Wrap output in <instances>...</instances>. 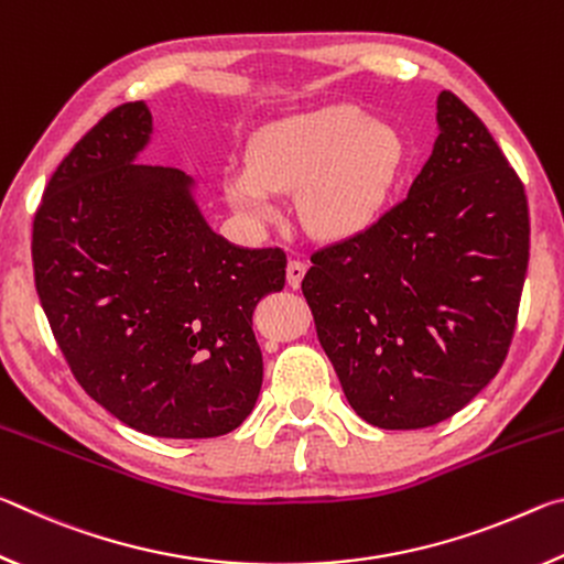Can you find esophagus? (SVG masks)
I'll list each match as a JSON object with an SVG mask.
<instances>
[{
    "label": "esophagus",
    "instance_id": "obj_1",
    "mask_svg": "<svg viewBox=\"0 0 564 564\" xmlns=\"http://www.w3.org/2000/svg\"><path fill=\"white\" fill-rule=\"evenodd\" d=\"M305 271H308V265L303 261H289V265H285V281H289L291 289H299Z\"/></svg>",
    "mask_w": 564,
    "mask_h": 564
}]
</instances>
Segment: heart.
Segmentation results:
<instances>
[{
  "mask_svg": "<svg viewBox=\"0 0 564 564\" xmlns=\"http://www.w3.org/2000/svg\"><path fill=\"white\" fill-rule=\"evenodd\" d=\"M408 164L403 133L352 104L295 113L256 131L246 169L224 181L236 212L269 221L273 194L297 191L295 214L308 234L346 241L368 231L393 198Z\"/></svg>",
  "mask_w": 564,
  "mask_h": 564,
  "instance_id": "heart-1",
  "label": "heart"
}]
</instances>
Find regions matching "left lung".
Listing matches in <instances>:
<instances>
[{
	"mask_svg": "<svg viewBox=\"0 0 564 564\" xmlns=\"http://www.w3.org/2000/svg\"><path fill=\"white\" fill-rule=\"evenodd\" d=\"M405 202L321 248L301 283L350 408L383 431L463 410L508 356L530 259L522 181L451 91Z\"/></svg>",
	"mask_w": 564,
	"mask_h": 564,
	"instance_id": "8db88e82",
	"label": "left lung"
}]
</instances>
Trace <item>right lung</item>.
<instances>
[{"instance_id": "obj_1", "label": "right lung", "mask_w": 564, "mask_h": 564, "mask_svg": "<svg viewBox=\"0 0 564 564\" xmlns=\"http://www.w3.org/2000/svg\"><path fill=\"white\" fill-rule=\"evenodd\" d=\"M151 131L147 104L129 101L66 154L34 216V283L101 408L147 435L218 437L259 400L253 308L283 289L285 256L228 243L194 178L137 164Z\"/></svg>"}]
</instances>
